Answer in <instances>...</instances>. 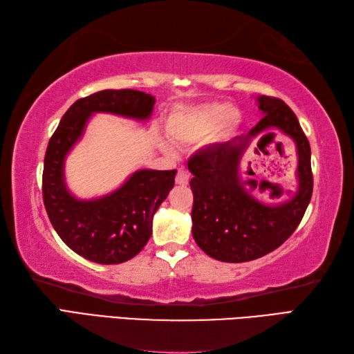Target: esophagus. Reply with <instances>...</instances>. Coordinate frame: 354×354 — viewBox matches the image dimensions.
Returning a JSON list of instances; mask_svg holds the SVG:
<instances>
[{"instance_id": "esophagus-1", "label": "esophagus", "mask_w": 354, "mask_h": 354, "mask_svg": "<svg viewBox=\"0 0 354 354\" xmlns=\"http://www.w3.org/2000/svg\"><path fill=\"white\" fill-rule=\"evenodd\" d=\"M189 178H190V175H189V171H187L185 169H178V173H176V184H179V185H187L189 184Z\"/></svg>"}]
</instances>
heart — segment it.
Returning a JSON list of instances; mask_svg holds the SVG:
<instances>
[{
  "label": "heart",
  "instance_id": "1",
  "mask_svg": "<svg viewBox=\"0 0 354 354\" xmlns=\"http://www.w3.org/2000/svg\"><path fill=\"white\" fill-rule=\"evenodd\" d=\"M242 122V114L225 103H204L198 106L179 108L169 118L167 131L179 142H194L204 138L219 124L221 133L234 131Z\"/></svg>",
  "mask_w": 354,
  "mask_h": 354
}]
</instances>
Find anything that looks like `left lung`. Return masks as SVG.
Segmentation results:
<instances>
[{
	"instance_id": "1",
	"label": "left lung",
	"mask_w": 354,
	"mask_h": 354,
	"mask_svg": "<svg viewBox=\"0 0 354 354\" xmlns=\"http://www.w3.org/2000/svg\"><path fill=\"white\" fill-rule=\"evenodd\" d=\"M259 108L265 115L250 133L199 149L187 162L193 175L194 242L221 261H250L277 250L297 230L312 198L310 145L297 115L277 97L260 95ZM274 127L297 145L299 192L281 205L265 206L245 190L246 183L238 176V161L252 136Z\"/></svg>"
}]
</instances>
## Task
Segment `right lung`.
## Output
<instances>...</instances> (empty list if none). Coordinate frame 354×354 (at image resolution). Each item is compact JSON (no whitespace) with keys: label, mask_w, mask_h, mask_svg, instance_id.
Listing matches in <instances>:
<instances>
[{"label":"right lung","mask_w":354,"mask_h":354,"mask_svg":"<svg viewBox=\"0 0 354 354\" xmlns=\"http://www.w3.org/2000/svg\"><path fill=\"white\" fill-rule=\"evenodd\" d=\"M153 104V95L135 89H103L74 102L51 135L44 160V205L59 237L82 257L102 265L135 257L152 234L153 214L175 185L176 170H138L111 194L79 201L66 190L65 156L94 112L146 120Z\"/></svg>","instance_id":"1"}]
</instances>
